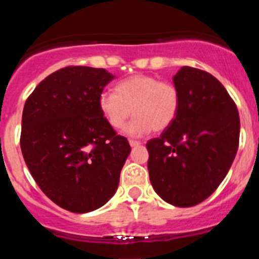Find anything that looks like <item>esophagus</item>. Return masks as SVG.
Wrapping results in <instances>:
<instances>
[{"mask_svg":"<svg viewBox=\"0 0 259 259\" xmlns=\"http://www.w3.org/2000/svg\"><path fill=\"white\" fill-rule=\"evenodd\" d=\"M140 141H137V140H130V145L131 146H139L140 145Z\"/></svg>","mask_w":259,"mask_h":259,"instance_id":"1","label":"esophagus"}]
</instances>
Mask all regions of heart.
Returning a JSON list of instances; mask_svg holds the SVG:
<instances>
[{"label":"heart","mask_w":259,"mask_h":259,"mask_svg":"<svg viewBox=\"0 0 259 259\" xmlns=\"http://www.w3.org/2000/svg\"><path fill=\"white\" fill-rule=\"evenodd\" d=\"M98 106L110 127L120 131L132 113L136 116L128 128L131 135L163 131L178 116L180 93L175 84L150 75H132L119 81L114 93L104 92Z\"/></svg>","instance_id":"heart-1"}]
</instances>
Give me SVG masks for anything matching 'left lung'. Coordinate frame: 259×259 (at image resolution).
<instances>
[{
	"label": "left lung",
	"instance_id": "1",
	"mask_svg": "<svg viewBox=\"0 0 259 259\" xmlns=\"http://www.w3.org/2000/svg\"><path fill=\"white\" fill-rule=\"evenodd\" d=\"M174 84L179 113L146 143L148 170L162 200L189 207L206 200L227 175L239 148L240 118L223 84L206 71L184 66Z\"/></svg>",
	"mask_w": 259,
	"mask_h": 259
}]
</instances>
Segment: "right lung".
<instances>
[{"label":"right lung","mask_w":259,"mask_h":259,"mask_svg":"<svg viewBox=\"0 0 259 259\" xmlns=\"http://www.w3.org/2000/svg\"><path fill=\"white\" fill-rule=\"evenodd\" d=\"M113 77L104 68L67 66L45 77L24 104L23 158L41 191L68 211L105 205L131 152L98 106Z\"/></svg>","instance_id":"add662e5"}]
</instances>
